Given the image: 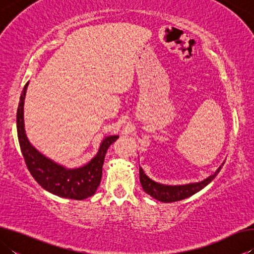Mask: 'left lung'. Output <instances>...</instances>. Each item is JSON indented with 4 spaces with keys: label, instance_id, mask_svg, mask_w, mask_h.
I'll return each instance as SVG.
<instances>
[{
    "label": "left lung",
    "instance_id": "1",
    "mask_svg": "<svg viewBox=\"0 0 254 254\" xmlns=\"http://www.w3.org/2000/svg\"><path fill=\"white\" fill-rule=\"evenodd\" d=\"M222 167H220L215 174L209 176L208 178L200 183L195 184H188V185H179V186H168V185H161L156 182H153L152 179H150L147 175L143 173L142 168H140V183L142 186L143 190L147 192L153 198L157 200L163 201V203H173V201H178L187 198V197L196 194L197 191H199L205 186L212 182V180L216 177V175L220 173Z\"/></svg>",
    "mask_w": 254,
    "mask_h": 254
}]
</instances>
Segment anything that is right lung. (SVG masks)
Returning <instances> with one entry per match:
<instances>
[{
    "instance_id": "obj_1",
    "label": "right lung",
    "mask_w": 254,
    "mask_h": 254,
    "mask_svg": "<svg viewBox=\"0 0 254 254\" xmlns=\"http://www.w3.org/2000/svg\"><path fill=\"white\" fill-rule=\"evenodd\" d=\"M28 83L25 84L16 112V130H18L21 152L25 165L32 177L42 188L54 195L65 198L83 200L95 194L102 178V168L107 149L115 142L118 135L107 136L101 143L100 150L87 165L77 169H66L63 166L46 158L30 144L24 131L23 103Z\"/></svg>"
}]
</instances>
